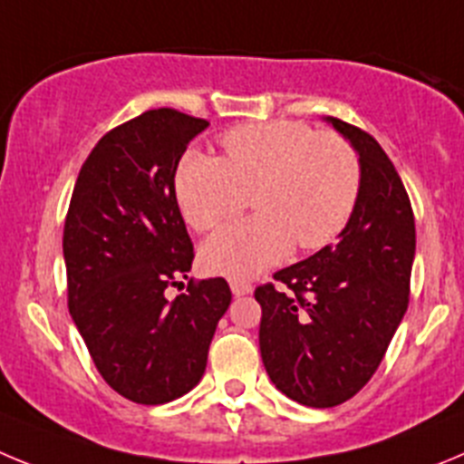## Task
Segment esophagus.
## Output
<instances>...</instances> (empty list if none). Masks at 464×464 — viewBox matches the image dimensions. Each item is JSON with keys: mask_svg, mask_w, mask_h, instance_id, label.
Instances as JSON below:
<instances>
[{"mask_svg": "<svg viewBox=\"0 0 464 464\" xmlns=\"http://www.w3.org/2000/svg\"><path fill=\"white\" fill-rule=\"evenodd\" d=\"M231 291L233 295H247L252 294V284L245 282V279H231Z\"/></svg>", "mask_w": 464, "mask_h": 464, "instance_id": "34e87169", "label": "esophagus"}]
</instances>
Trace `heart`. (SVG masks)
Masks as SVG:
<instances>
[{
  "label": "heart",
  "instance_id": "b5f03b06",
  "mask_svg": "<svg viewBox=\"0 0 464 464\" xmlns=\"http://www.w3.org/2000/svg\"><path fill=\"white\" fill-rule=\"evenodd\" d=\"M224 160L191 152L175 173V196L187 224L212 231L245 208L258 215L228 224L201 247L206 270L245 279L273 268L294 245L304 252L340 236L356 208V152L335 133L303 122L245 124L222 139Z\"/></svg>",
  "mask_w": 464,
  "mask_h": 464
}]
</instances>
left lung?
Wrapping results in <instances>:
<instances>
[{"instance_id": "8db88e82", "label": "left lung", "mask_w": 464, "mask_h": 464, "mask_svg": "<svg viewBox=\"0 0 464 464\" xmlns=\"http://www.w3.org/2000/svg\"><path fill=\"white\" fill-rule=\"evenodd\" d=\"M358 154L356 208L335 245L263 284L258 344L270 382L304 407H337L361 391L409 304L416 254L411 203L393 161L362 129L325 118Z\"/></svg>"}]
</instances>
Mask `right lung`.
<instances>
[{"label": "right lung", "instance_id": "1", "mask_svg": "<svg viewBox=\"0 0 464 464\" xmlns=\"http://www.w3.org/2000/svg\"><path fill=\"white\" fill-rule=\"evenodd\" d=\"M206 120L157 108L108 131L78 173L64 222L69 312L99 374L139 404L189 393L231 289L224 277L182 286L194 245L175 198V170Z\"/></svg>", "mask_w": 464, "mask_h": 464}]
</instances>
